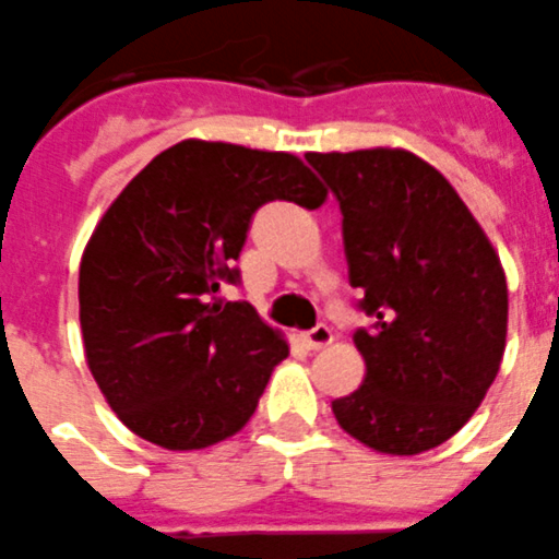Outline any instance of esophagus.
<instances>
[{
  "mask_svg": "<svg viewBox=\"0 0 559 559\" xmlns=\"http://www.w3.org/2000/svg\"><path fill=\"white\" fill-rule=\"evenodd\" d=\"M331 340H334V334H331L329 325H323V323L314 325V329L306 331V334H304V342H306V348H309V350L325 348V345H331Z\"/></svg>",
  "mask_w": 559,
  "mask_h": 559,
  "instance_id": "obj_1",
  "label": "esophagus"
}]
</instances>
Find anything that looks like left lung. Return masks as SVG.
I'll use <instances>...</instances> for the list:
<instances>
[{
  "label": "left lung",
  "instance_id": "obj_1",
  "mask_svg": "<svg viewBox=\"0 0 559 559\" xmlns=\"http://www.w3.org/2000/svg\"><path fill=\"white\" fill-rule=\"evenodd\" d=\"M342 211L365 381L331 401L336 424L381 454L437 449L471 420L499 373L507 278L454 186L409 150L306 155Z\"/></svg>",
  "mask_w": 559,
  "mask_h": 559
}]
</instances>
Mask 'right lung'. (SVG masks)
Here are the masks:
<instances>
[{
    "instance_id": "1",
    "label": "right lung",
    "mask_w": 559,
    "mask_h": 559,
    "mask_svg": "<svg viewBox=\"0 0 559 559\" xmlns=\"http://www.w3.org/2000/svg\"><path fill=\"white\" fill-rule=\"evenodd\" d=\"M298 155L186 139L155 155L105 211L80 261L85 361L133 435L209 449L259 406L289 356L248 300H223L264 203H325Z\"/></svg>"
}]
</instances>
